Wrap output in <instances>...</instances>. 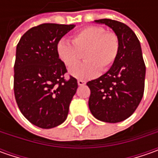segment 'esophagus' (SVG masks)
<instances>
[{
  "label": "esophagus",
  "instance_id": "obj_1",
  "mask_svg": "<svg viewBox=\"0 0 158 158\" xmlns=\"http://www.w3.org/2000/svg\"><path fill=\"white\" fill-rule=\"evenodd\" d=\"M77 83H78V85L82 86V85H85L86 82H85V81H83V80H78V81H77Z\"/></svg>",
  "mask_w": 158,
  "mask_h": 158
}]
</instances>
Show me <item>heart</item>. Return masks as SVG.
I'll list each match as a JSON object with an SVG mask.
<instances>
[{"label":"heart","mask_w":158,"mask_h":158,"mask_svg":"<svg viewBox=\"0 0 158 158\" xmlns=\"http://www.w3.org/2000/svg\"><path fill=\"white\" fill-rule=\"evenodd\" d=\"M119 39L112 31L102 26H86L72 35V43L60 40L56 51L64 65L71 69L85 56V62L70 70V74L79 79H91L112 67L119 52Z\"/></svg>","instance_id":"obj_1"}]
</instances>
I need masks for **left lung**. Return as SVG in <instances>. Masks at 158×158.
Returning <instances> with one entry per match:
<instances>
[{
	"label": "left lung",
	"instance_id": "1",
	"mask_svg": "<svg viewBox=\"0 0 158 158\" xmlns=\"http://www.w3.org/2000/svg\"><path fill=\"white\" fill-rule=\"evenodd\" d=\"M95 22L112 28L118 35L120 47L111 69L87 82L90 89L89 107L98 120L117 123L130 117L142 100L146 67L140 41L127 25L107 18Z\"/></svg>",
	"mask_w": 158,
	"mask_h": 158
}]
</instances>
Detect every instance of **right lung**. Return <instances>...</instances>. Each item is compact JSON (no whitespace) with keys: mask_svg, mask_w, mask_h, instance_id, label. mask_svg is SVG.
Wrapping results in <instances>:
<instances>
[{"mask_svg":"<svg viewBox=\"0 0 158 158\" xmlns=\"http://www.w3.org/2000/svg\"><path fill=\"white\" fill-rule=\"evenodd\" d=\"M74 24L42 23L31 28L16 46L14 93L23 115L41 128H52L67 118L78 87L59 58L57 43Z\"/></svg>","mask_w":158,"mask_h":158,"instance_id":"right-lung-1","label":"right lung"}]
</instances>
